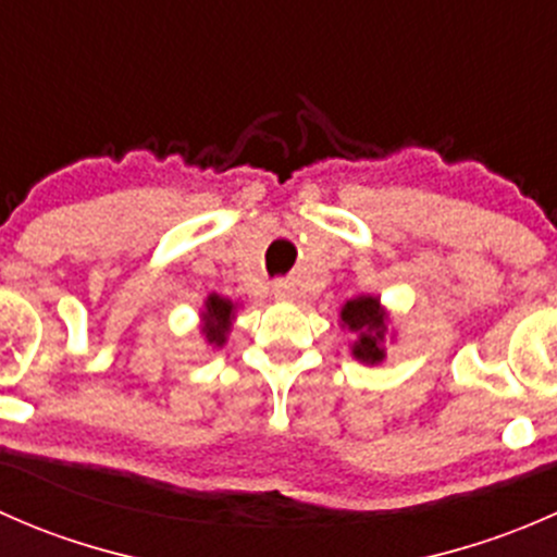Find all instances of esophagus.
I'll use <instances>...</instances> for the list:
<instances>
[{
    "label": "esophagus",
    "instance_id": "34e87169",
    "mask_svg": "<svg viewBox=\"0 0 557 557\" xmlns=\"http://www.w3.org/2000/svg\"><path fill=\"white\" fill-rule=\"evenodd\" d=\"M272 294H274V299H294L296 285L290 283V280H277V283L272 285Z\"/></svg>",
    "mask_w": 557,
    "mask_h": 557
}]
</instances>
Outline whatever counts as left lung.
Masks as SVG:
<instances>
[{
	"instance_id": "1",
	"label": "left lung",
	"mask_w": 557,
	"mask_h": 557,
	"mask_svg": "<svg viewBox=\"0 0 557 557\" xmlns=\"http://www.w3.org/2000/svg\"><path fill=\"white\" fill-rule=\"evenodd\" d=\"M342 320L350 331H358V342L352 345V356L358 361L377 363L383 361V339H385V312L380 307L377 299L372 296H358V299L347 301L345 310H342Z\"/></svg>"
}]
</instances>
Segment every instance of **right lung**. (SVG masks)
<instances>
[{
    "mask_svg": "<svg viewBox=\"0 0 557 557\" xmlns=\"http://www.w3.org/2000/svg\"><path fill=\"white\" fill-rule=\"evenodd\" d=\"M232 301L221 299V296L212 294L207 299V312H205V336L210 345H223L226 342V331H228V320H232Z\"/></svg>",
    "mask_w": 557,
    "mask_h": 557,
    "instance_id": "right-lung-1",
    "label": "right lung"
}]
</instances>
